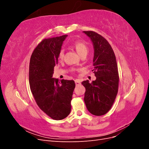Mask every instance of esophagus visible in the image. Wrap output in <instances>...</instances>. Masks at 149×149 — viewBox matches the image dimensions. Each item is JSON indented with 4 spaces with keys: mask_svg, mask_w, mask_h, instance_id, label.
I'll return each mask as SVG.
<instances>
[{
    "mask_svg": "<svg viewBox=\"0 0 149 149\" xmlns=\"http://www.w3.org/2000/svg\"><path fill=\"white\" fill-rule=\"evenodd\" d=\"M75 84L76 86H79L81 84V81L79 79H76L75 80Z\"/></svg>",
    "mask_w": 149,
    "mask_h": 149,
    "instance_id": "34e87169",
    "label": "esophagus"
}]
</instances>
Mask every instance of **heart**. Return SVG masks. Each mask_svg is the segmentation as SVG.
Here are the masks:
<instances>
[{"mask_svg": "<svg viewBox=\"0 0 149 149\" xmlns=\"http://www.w3.org/2000/svg\"><path fill=\"white\" fill-rule=\"evenodd\" d=\"M73 46L76 49V51L81 56L84 55H87L89 51V47L87 43L83 41H76L74 43ZM64 54H65V50L64 49L61 48L60 51L58 53V58L59 60H62L64 57Z\"/></svg>", "mask_w": 149, "mask_h": 149, "instance_id": "1", "label": "heart"}]
</instances>
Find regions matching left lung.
Instances as JSON below:
<instances>
[{
	"label": "left lung",
	"mask_w": 149,
	"mask_h": 149,
	"mask_svg": "<svg viewBox=\"0 0 149 149\" xmlns=\"http://www.w3.org/2000/svg\"><path fill=\"white\" fill-rule=\"evenodd\" d=\"M93 43L95 81H84V101L88 110L94 116L106 114L113 105L118 92L119 76L114 52L102 35L93 31H84Z\"/></svg>",
	"instance_id": "8db88e82"
}]
</instances>
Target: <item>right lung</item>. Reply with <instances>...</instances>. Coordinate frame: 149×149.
I'll use <instances>...</instances> for the list:
<instances>
[{"label":"right lung","mask_w":149,"mask_h":149,"mask_svg":"<svg viewBox=\"0 0 149 149\" xmlns=\"http://www.w3.org/2000/svg\"><path fill=\"white\" fill-rule=\"evenodd\" d=\"M67 35L45 38L31 54L29 65V83L40 109L54 120L63 119L70 113L73 80L52 78L58 55Z\"/></svg>","instance_id":"right-lung-1"}]
</instances>
